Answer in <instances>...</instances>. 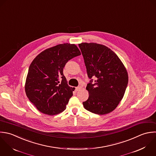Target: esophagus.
Masks as SVG:
<instances>
[{
    "label": "esophagus",
    "instance_id": "34e87169",
    "mask_svg": "<svg viewBox=\"0 0 156 156\" xmlns=\"http://www.w3.org/2000/svg\"><path fill=\"white\" fill-rule=\"evenodd\" d=\"M81 89V87H76L75 88V90H76V92L80 90Z\"/></svg>",
    "mask_w": 156,
    "mask_h": 156
}]
</instances>
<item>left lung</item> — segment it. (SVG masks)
I'll return each mask as SVG.
<instances>
[{
  "label": "left lung",
  "instance_id": "8db88e82",
  "mask_svg": "<svg viewBox=\"0 0 156 156\" xmlns=\"http://www.w3.org/2000/svg\"><path fill=\"white\" fill-rule=\"evenodd\" d=\"M89 78V98L84 108L96 114L113 111L122 100L128 83L127 70L118 56L108 47L83 42L78 44ZM92 78H95V83Z\"/></svg>",
  "mask_w": 156,
  "mask_h": 156
}]
</instances>
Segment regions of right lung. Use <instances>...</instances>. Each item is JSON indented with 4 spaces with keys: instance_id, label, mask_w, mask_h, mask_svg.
<instances>
[{
    "instance_id": "1",
    "label": "right lung",
    "mask_w": 156,
    "mask_h": 156,
    "mask_svg": "<svg viewBox=\"0 0 156 156\" xmlns=\"http://www.w3.org/2000/svg\"><path fill=\"white\" fill-rule=\"evenodd\" d=\"M81 55L75 44H59L40 53L32 61L25 90L29 100L41 112L53 115L64 111L75 88L63 74L69 60Z\"/></svg>"
}]
</instances>
